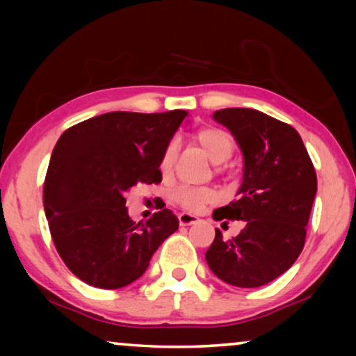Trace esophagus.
<instances>
[{"label":"esophagus","mask_w":356,"mask_h":356,"mask_svg":"<svg viewBox=\"0 0 356 356\" xmlns=\"http://www.w3.org/2000/svg\"><path fill=\"white\" fill-rule=\"evenodd\" d=\"M178 220H179V225L183 227H188V225H193V223L197 222V217L193 216V213H188V212H181L178 216Z\"/></svg>","instance_id":"34e87169"}]
</instances>
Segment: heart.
Returning <instances> with one entry per match:
<instances>
[{
  "label": "heart",
  "instance_id": "obj_1",
  "mask_svg": "<svg viewBox=\"0 0 356 356\" xmlns=\"http://www.w3.org/2000/svg\"><path fill=\"white\" fill-rule=\"evenodd\" d=\"M194 139L213 163H223L232 157L233 140L225 131L218 128H204L194 136ZM175 162H177V145L170 143L163 150L162 159H160V170L165 177H168L173 172ZM220 172L222 168H217V173ZM216 189L211 186H188V184L175 188L170 194L173 204L189 212L201 211L204 206L216 201Z\"/></svg>",
  "mask_w": 356,
  "mask_h": 356
}]
</instances>
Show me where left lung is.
<instances>
[{
	"mask_svg": "<svg viewBox=\"0 0 356 356\" xmlns=\"http://www.w3.org/2000/svg\"><path fill=\"white\" fill-rule=\"evenodd\" d=\"M213 120L240 145L245 168L238 197L216 209L213 220H241L243 230L216 240L206 261L218 279L240 289L275 280L298 259L318 191V178L298 131L251 108H223Z\"/></svg>",
	"mask_w": 356,
	"mask_h": 356,
	"instance_id": "8db88e82",
	"label": "left lung"
}]
</instances>
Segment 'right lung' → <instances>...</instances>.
<instances>
[{
    "instance_id": "add662e5",
    "label": "right lung",
    "mask_w": 356,
    "mask_h": 356,
    "mask_svg": "<svg viewBox=\"0 0 356 356\" xmlns=\"http://www.w3.org/2000/svg\"><path fill=\"white\" fill-rule=\"evenodd\" d=\"M188 111H111L81 121L58 139L43 183V207L58 254L87 285L116 290L138 280L159 246L178 230L160 207L131 220L124 193L162 181L160 159Z\"/></svg>"
}]
</instances>
